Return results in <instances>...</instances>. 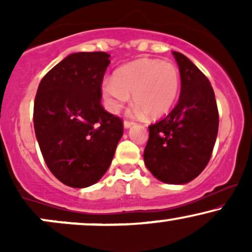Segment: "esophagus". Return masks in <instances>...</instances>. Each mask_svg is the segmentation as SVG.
I'll use <instances>...</instances> for the list:
<instances>
[{"label": "esophagus", "mask_w": 252, "mask_h": 252, "mask_svg": "<svg viewBox=\"0 0 252 252\" xmlns=\"http://www.w3.org/2000/svg\"><path fill=\"white\" fill-rule=\"evenodd\" d=\"M132 124H134V122H132V121H128V120H126V121H124V128L128 129V128H130V126H132Z\"/></svg>", "instance_id": "obj_1"}]
</instances>
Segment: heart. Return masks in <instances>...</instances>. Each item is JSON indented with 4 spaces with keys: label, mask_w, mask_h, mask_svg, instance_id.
<instances>
[{
    "label": "heart",
    "mask_w": 252,
    "mask_h": 252,
    "mask_svg": "<svg viewBox=\"0 0 252 252\" xmlns=\"http://www.w3.org/2000/svg\"><path fill=\"white\" fill-rule=\"evenodd\" d=\"M180 90V72L174 63L141 59L121 66L114 78L102 84L106 109L117 112L129 100L150 118H158L172 109Z\"/></svg>",
    "instance_id": "heart-1"
}]
</instances>
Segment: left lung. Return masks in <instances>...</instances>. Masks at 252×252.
<instances>
[{
    "label": "left lung",
    "mask_w": 252,
    "mask_h": 252,
    "mask_svg": "<svg viewBox=\"0 0 252 252\" xmlns=\"http://www.w3.org/2000/svg\"><path fill=\"white\" fill-rule=\"evenodd\" d=\"M181 78L174 109L149 126L143 158L147 168L166 184H187L209 163L218 135L219 114L212 86L187 57L173 52Z\"/></svg>",
    "instance_id": "left-lung-1"
}]
</instances>
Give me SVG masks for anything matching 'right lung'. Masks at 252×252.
<instances>
[{"mask_svg":"<svg viewBox=\"0 0 252 252\" xmlns=\"http://www.w3.org/2000/svg\"><path fill=\"white\" fill-rule=\"evenodd\" d=\"M109 57L105 52L70 54L45 74L34 100L43 160L58 180L74 189L102 178L123 135V121L100 102Z\"/></svg>","mask_w":252,"mask_h":252,"instance_id":"1","label":"right lung"}]
</instances>
